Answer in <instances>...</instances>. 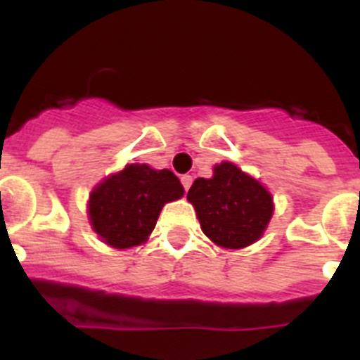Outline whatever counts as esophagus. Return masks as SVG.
Wrapping results in <instances>:
<instances>
[{"mask_svg": "<svg viewBox=\"0 0 360 360\" xmlns=\"http://www.w3.org/2000/svg\"><path fill=\"white\" fill-rule=\"evenodd\" d=\"M180 182H182L184 189L189 191V187L193 186V176H191V174H184V176L180 178Z\"/></svg>", "mask_w": 360, "mask_h": 360, "instance_id": "34e87169", "label": "esophagus"}]
</instances>
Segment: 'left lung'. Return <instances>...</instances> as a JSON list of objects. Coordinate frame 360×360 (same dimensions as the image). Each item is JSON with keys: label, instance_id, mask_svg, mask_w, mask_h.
<instances>
[{"label": "left lung", "instance_id": "8db88e82", "mask_svg": "<svg viewBox=\"0 0 360 360\" xmlns=\"http://www.w3.org/2000/svg\"><path fill=\"white\" fill-rule=\"evenodd\" d=\"M187 200L196 210L203 233L221 248L253 245L273 216L269 191L232 162L217 164L212 178H196Z\"/></svg>", "mask_w": 360, "mask_h": 360}]
</instances>
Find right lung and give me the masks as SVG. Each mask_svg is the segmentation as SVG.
Returning a JSON list of instances; mask_svg holds the SVG:
<instances>
[{"label": "right lung", "instance_id": "obj_1", "mask_svg": "<svg viewBox=\"0 0 360 360\" xmlns=\"http://www.w3.org/2000/svg\"><path fill=\"white\" fill-rule=\"evenodd\" d=\"M182 196L184 187L173 171L128 164L94 187L89 196V221L108 246L131 248L153 232L162 207Z\"/></svg>", "mask_w": 360, "mask_h": 360}]
</instances>
